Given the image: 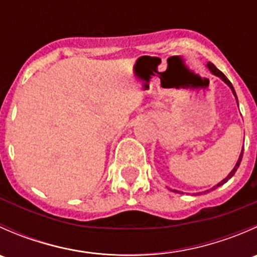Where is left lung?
<instances>
[{"instance_id":"8db88e82","label":"left lung","mask_w":257,"mask_h":257,"mask_svg":"<svg viewBox=\"0 0 257 257\" xmlns=\"http://www.w3.org/2000/svg\"><path fill=\"white\" fill-rule=\"evenodd\" d=\"M206 67H208V68H209V71H210V72H211V73H212V74H214V76L219 77V78H220V79H221V80H222V82H224V83H226V84H227V85H229V88H230V89H231L232 94H234L235 99H236V102H237L236 92H235V89H234V87H232L231 82H230V80L226 78V76H225V74H224V73H222V72H220V71H219V69H217V68H216V67H215V66H214V64H212V63H210V62H209V63H208V64H206ZM237 105H239V103H237ZM242 153H243V147H242V150H241V153H240V155H239V159H237L236 164H235L234 169H232V170H231V172H230V173H229V175H227V177H226V178H225V179H224V180H221V181H220V183H217V184H216V185H214V186H212V188H211V189H209V190H206V191H210V190H215V189H216V188H219V186H220V185H222V184H225V183H226V181H227V180H229V179H231L232 177H234V174H235V173H236L237 168H239V165H240V163H241V159H242ZM169 190H172V191H175V193H180V191L175 190V189H174V190H173V189H169ZM203 193H204V194H205V191H203ZM203 193H198V194H203Z\"/></svg>"}]
</instances>
